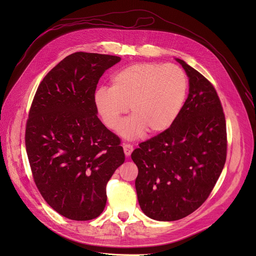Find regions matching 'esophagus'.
I'll return each mask as SVG.
<instances>
[{
	"mask_svg": "<svg viewBox=\"0 0 256 256\" xmlns=\"http://www.w3.org/2000/svg\"><path fill=\"white\" fill-rule=\"evenodd\" d=\"M124 151L126 156H130L132 154V152L134 151V147L130 144H124Z\"/></svg>",
	"mask_w": 256,
	"mask_h": 256,
	"instance_id": "34e87169",
	"label": "esophagus"
}]
</instances>
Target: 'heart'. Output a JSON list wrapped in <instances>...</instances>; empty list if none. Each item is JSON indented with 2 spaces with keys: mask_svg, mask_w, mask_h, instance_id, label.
I'll return each instance as SVG.
<instances>
[{
  "mask_svg": "<svg viewBox=\"0 0 256 256\" xmlns=\"http://www.w3.org/2000/svg\"><path fill=\"white\" fill-rule=\"evenodd\" d=\"M188 90L186 70L174 64L140 62L126 66L112 77V86L100 85L94 104L103 124L116 130L130 104L132 116L120 128L126 138H136L148 128H168L179 116Z\"/></svg>",
  "mask_w": 256,
  "mask_h": 256,
  "instance_id": "obj_1",
  "label": "heart"
}]
</instances>
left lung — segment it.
<instances>
[{
    "label": "left lung",
    "instance_id": "8db88e82",
    "mask_svg": "<svg viewBox=\"0 0 256 256\" xmlns=\"http://www.w3.org/2000/svg\"><path fill=\"white\" fill-rule=\"evenodd\" d=\"M190 94L175 122L140 142L132 154L142 210L157 221H176L208 198L224 168L227 130L223 107L212 84L184 60Z\"/></svg>",
    "mask_w": 256,
    "mask_h": 256
}]
</instances>
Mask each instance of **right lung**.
<instances>
[{"label": "right lung", "instance_id": "right-lung-1", "mask_svg": "<svg viewBox=\"0 0 256 256\" xmlns=\"http://www.w3.org/2000/svg\"><path fill=\"white\" fill-rule=\"evenodd\" d=\"M120 56L78 52L60 62L34 95L25 130L36 186L60 214L88 221L104 210L106 184L124 162L120 138L97 118L94 92Z\"/></svg>", "mask_w": 256, "mask_h": 256}]
</instances>
